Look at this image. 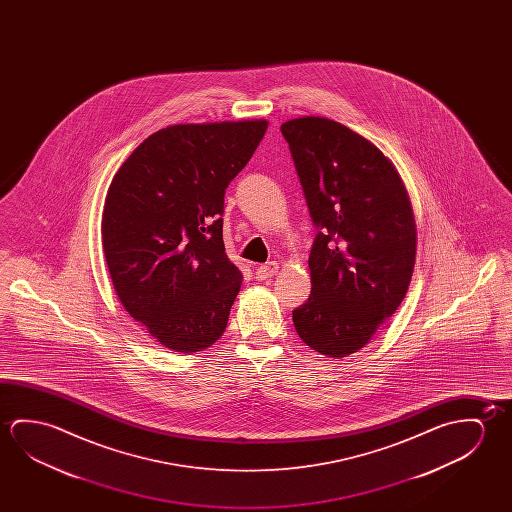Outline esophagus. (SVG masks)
Instances as JSON below:
<instances>
[{"label": "esophagus", "mask_w": 512, "mask_h": 512, "mask_svg": "<svg viewBox=\"0 0 512 512\" xmlns=\"http://www.w3.org/2000/svg\"><path fill=\"white\" fill-rule=\"evenodd\" d=\"M277 273V262H268V264H262V266L255 269V278H257V280H268V278L273 277V275H277Z\"/></svg>", "instance_id": "1"}]
</instances>
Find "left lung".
I'll return each instance as SVG.
<instances>
[{
	"instance_id": "obj_1",
	"label": "left lung",
	"mask_w": 512,
	"mask_h": 512,
	"mask_svg": "<svg viewBox=\"0 0 512 512\" xmlns=\"http://www.w3.org/2000/svg\"><path fill=\"white\" fill-rule=\"evenodd\" d=\"M316 237L310 296L293 310L298 336L328 357L369 343L400 307L416 259L411 202L382 151L325 118L280 126Z\"/></svg>"
}]
</instances>
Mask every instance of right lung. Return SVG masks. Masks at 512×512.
Listing matches in <instances>:
<instances>
[{
    "label": "right lung",
    "mask_w": 512,
    "mask_h": 512,
    "mask_svg": "<svg viewBox=\"0 0 512 512\" xmlns=\"http://www.w3.org/2000/svg\"><path fill=\"white\" fill-rule=\"evenodd\" d=\"M266 128L262 119L162 128L110 184L101 241L112 284L171 350L200 352L227 328L243 277L223 244L225 191Z\"/></svg>",
    "instance_id": "obj_1"
}]
</instances>
